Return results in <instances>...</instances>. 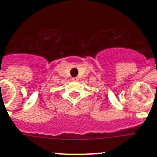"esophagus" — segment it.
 I'll return each mask as SVG.
<instances>
[{
  "label": "esophagus",
  "instance_id": "esophagus-1",
  "mask_svg": "<svg viewBox=\"0 0 157 157\" xmlns=\"http://www.w3.org/2000/svg\"><path fill=\"white\" fill-rule=\"evenodd\" d=\"M71 81H78V78H77V77H72V78H71Z\"/></svg>",
  "mask_w": 157,
  "mask_h": 157
}]
</instances>
